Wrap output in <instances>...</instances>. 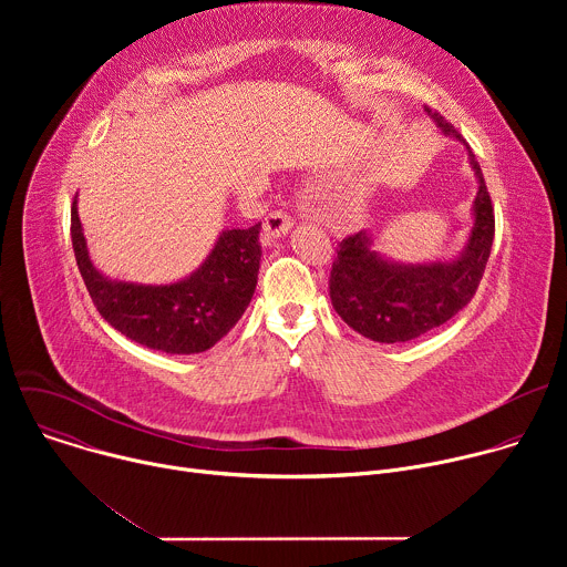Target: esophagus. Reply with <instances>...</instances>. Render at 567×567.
Here are the masks:
<instances>
[{
  "mask_svg": "<svg viewBox=\"0 0 567 567\" xmlns=\"http://www.w3.org/2000/svg\"><path fill=\"white\" fill-rule=\"evenodd\" d=\"M291 226H293V219L287 213L274 210L265 217V237L267 239H280L291 230Z\"/></svg>",
  "mask_w": 567,
  "mask_h": 567,
  "instance_id": "obj_1",
  "label": "esophagus"
}]
</instances>
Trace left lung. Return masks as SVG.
<instances>
[{"instance_id": "obj_1", "label": "left lung", "mask_w": 567, "mask_h": 567, "mask_svg": "<svg viewBox=\"0 0 567 567\" xmlns=\"http://www.w3.org/2000/svg\"><path fill=\"white\" fill-rule=\"evenodd\" d=\"M424 112L444 136L466 147L477 179L471 206L473 226L455 258L417 265L396 262L374 251L368 230L341 241L330 276L332 305L354 332L377 343H406L444 326L473 298L494 245V208L475 154L442 114L431 107Z\"/></svg>"}]
</instances>
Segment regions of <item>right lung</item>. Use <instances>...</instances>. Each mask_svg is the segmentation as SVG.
I'll use <instances>...</instances> for the list:
<instances>
[{
    "label": "right lung",
    "mask_w": 567,
    "mask_h": 567,
    "mask_svg": "<svg viewBox=\"0 0 567 567\" xmlns=\"http://www.w3.org/2000/svg\"><path fill=\"white\" fill-rule=\"evenodd\" d=\"M260 228H226L206 260L168 285L112 280L90 258L78 195L71 206L73 254L101 316L130 341L166 354H197L224 339L249 307L260 271Z\"/></svg>",
    "instance_id": "add662e5"
}]
</instances>
